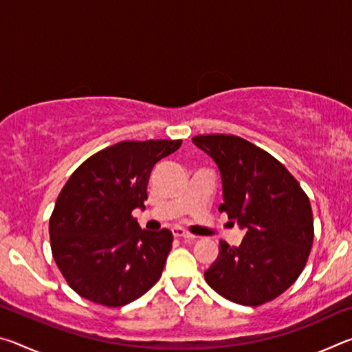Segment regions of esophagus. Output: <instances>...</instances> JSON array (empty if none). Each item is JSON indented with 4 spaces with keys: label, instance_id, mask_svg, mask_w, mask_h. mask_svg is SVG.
<instances>
[{
    "label": "esophagus",
    "instance_id": "obj_1",
    "mask_svg": "<svg viewBox=\"0 0 352 352\" xmlns=\"http://www.w3.org/2000/svg\"><path fill=\"white\" fill-rule=\"evenodd\" d=\"M172 233H174L175 237H183V239H194V237H195V236H192L190 233H188L186 230L180 228V226H175V228L172 230Z\"/></svg>",
    "mask_w": 352,
    "mask_h": 352
}]
</instances>
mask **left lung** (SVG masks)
<instances>
[{
	"instance_id": "left-lung-1",
	"label": "left lung",
	"mask_w": 352,
	"mask_h": 352,
	"mask_svg": "<svg viewBox=\"0 0 352 352\" xmlns=\"http://www.w3.org/2000/svg\"><path fill=\"white\" fill-rule=\"evenodd\" d=\"M192 142L222 177L220 212L245 230L239 247L220 241L205 279L226 300L261 306L275 300L305 269L314 242L309 197L269 152L234 135H199Z\"/></svg>"
}]
</instances>
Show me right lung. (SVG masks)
Instances as JSON below:
<instances>
[{
	"instance_id": "1",
	"label": "right lung",
	"mask_w": 352,
	"mask_h": 352,
	"mask_svg": "<svg viewBox=\"0 0 352 352\" xmlns=\"http://www.w3.org/2000/svg\"><path fill=\"white\" fill-rule=\"evenodd\" d=\"M182 140L121 141L85 160L58 194L50 219L54 261L76 294L121 307L162 276L174 236L133 219L144 208L151 170Z\"/></svg>"
}]
</instances>
